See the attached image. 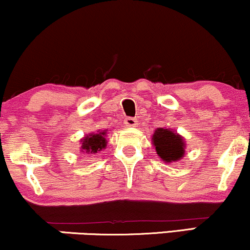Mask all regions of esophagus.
Returning <instances> with one entry per match:
<instances>
[{"mask_svg":"<svg viewBox=\"0 0 250 250\" xmlns=\"http://www.w3.org/2000/svg\"><path fill=\"white\" fill-rule=\"evenodd\" d=\"M125 127H136L139 125V121L136 119H134V117H127L125 120Z\"/></svg>","mask_w":250,"mask_h":250,"instance_id":"1","label":"esophagus"}]
</instances>
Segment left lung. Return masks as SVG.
Instances as JSON below:
<instances>
[{
  "mask_svg": "<svg viewBox=\"0 0 250 250\" xmlns=\"http://www.w3.org/2000/svg\"><path fill=\"white\" fill-rule=\"evenodd\" d=\"M151 142L165 163H173L183 159L186 154V141L182 135L170 128H157L151 136Z\"/></svg>",
  "mask_w": 250,
  "mask_h": 250,
  "instance_id": "left-lung-1",
  "label": "left lung"
}]
</instances>
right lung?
Returning <instances> with one entry per match:
<instances>
[{
  "mask_svg": "<svg viewBox=\"0 0 250 250\" xmlns=\"http://www.w3.org/2000/svg\"><path fill=\"white\" fill-rule=\"evenodd\" d=\"M107 131L97 130L96 133H90L81 139V151L85 154H97L107 147Z\"/></svg>",
  "mask_w": 250,
  "mask_h": 250,
  "instance_id": "right-lung-1",
  "label": "right lung"
}]
</instances>
